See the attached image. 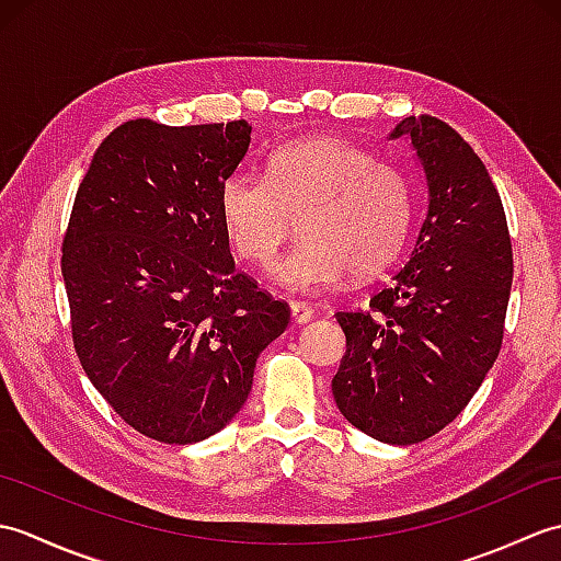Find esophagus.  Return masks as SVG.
Masks as SVG:
<instances>
[{
  "mask_svg": "<svg viewBox=\"0 0 561 561\" xmlns=\"http://www.w3.org/2000/svg\"><path fill=\"white\" fill-rule=\"evenodd\" d=\"M289 306H291V318H294V323L304 325V323H308V320L313 318V308L308 306V304H304V301H291Z\"/></svg>",
  "mask_w": 561,
  "mask_h": 561,
  "instance_id": "esophagus-1",
  "label": "esophagus"
}]
</instances>
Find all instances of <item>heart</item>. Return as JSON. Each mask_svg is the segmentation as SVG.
Listing matches in <instances>:
<instances>
[{
    "label": "heart",
    "instance_id": "heart-1",
    "mask_svg": "<svg viewBox=\"0 0 561 561\" xmlns=\"http://www.w3.org/2000/svg\"><path fill=\"white\" fill-rule=\"evenodd\" d=\"M219 214L233 253L255 265L277 255L299 217L301 241L272 267V279L318 291L350 270L374 277L392 265L410 238L414 195L400 165L318 135L274 149L262 178H226Z\"/></svg>",
    "mask_w": 561,
    "mask_h": 561
}]
</instances>
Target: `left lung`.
<instances>
[{
	"instance_id": "8db88e82",
	"label": "left lung",
	"mask_w": 561,
	"mask_h": 561,
	"mask_svg": "<svg viewBox=\"0 0 561 561\" xmlns=\"http://www.w3.org/2000/svg\"><path fill=\"white\" fill-rule=\"evenodd\" d=\"M390 137L422 161L426 219L368 308L337 311L347 352L332 396L364 434L410 446L456 420L496 362L514 253L502 197L456 129L412 115Z\"/></svg>"
}]
</instances>
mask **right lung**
I'll list each match as a JSON object with an SVG mask.
<instances>
[{
  "mask_svg": "<svg viewBox=\"0 0 561 561\" xmlns=\"http://www.w3.org/2000/svg\"><path fill=\"white\" fill-rule=\"evenodd\" d=\"M245 121H129L101 141L62 241L71 340L105 402L161 444H195L248 400L289 306L233 265L219 190Z\"/></svg>",
  "mask_w": 561,
  "mask_h": 561,
  "instance_id": "1",
  "label": "right lung"
}]
</instances>
